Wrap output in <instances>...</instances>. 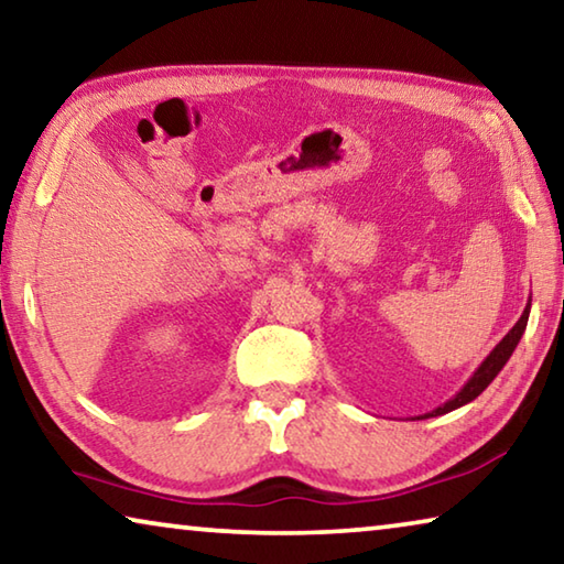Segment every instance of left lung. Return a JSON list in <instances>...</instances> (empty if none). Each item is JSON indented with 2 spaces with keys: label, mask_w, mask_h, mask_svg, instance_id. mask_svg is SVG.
I'll list each match as a JSON object with an SVG mask.
<instances>
[{
  "label": "left lung",
  "mask_w": 564,
  "mask_h": 564,
  "mask_svg": "<svg viewBox=\"0 0 564 564\" xmlns=\"http://www.w3.org/2000/svg\"><path fill=\"white\" fill-rule=\"evenodd\" d=\"M530 305H532V295H530L528 305H524V311H522L520 321L514 323V326H512V330L508 333V336H505V338L498 343V346L492 348L490 356L480 362V368L475 370V373L470 376V380H467V383H465L460 390H457V393H455L451 400H447V403L437 405L435 410H431V413H425V415H417V420L445 415V413H451V410H457V408H463V405H467V403H473V400H475L477 395H480L482 390L492 383L495 376H498L500 370L505 368V362L510 360L512 350L518 348V343H520V338H522L524 328H528V318H530Z\"/></svg>",
  "instance_id": "1"
}]
</instances>
